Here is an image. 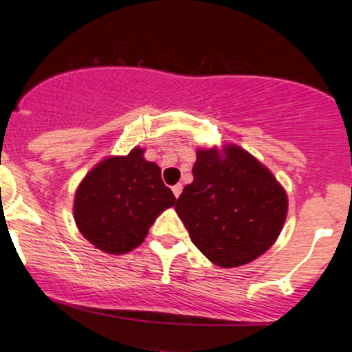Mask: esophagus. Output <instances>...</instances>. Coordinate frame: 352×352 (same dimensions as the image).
Wrapping results in <instances>:
<instances>
[{"instance_id": "1", "label": "esophagus", "mask_w": 352, "mask_h": 352, "mask_svg": "<svg viewBox=\"0 0 352 352\" xmlns=\"http://www.w3.org/2000/svg\"><path fill=\"white\" fill-rule=\"evenodd\" d=\"M172 192H173V195H175V199H179L180 194H182V185H180V184L173 185V187H172Z\"/></svg>"}]
</instances>
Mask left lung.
<instances>
[{
  "label": "left lung",
  "mask_w": 352,
  "mask_h": 352,
  "mask_svg": "<svg viewBox=\"0 0 352 352\" xmlns=\"http://www.w3.org/2000/svg\"><path fill=\"white\" fill-rule=\"evenodd\" d=\"M175 212L197 249L219 267L252 262L276 242L287 195L267 167L237 145L200 148Z\"/></svg>",
  "instance_id": "left-lung-1"
}]
</instances>
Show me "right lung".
Listing matches in <instances>:
<instances>
[{"label": "right lung", "instance_id": "1", "mask_svg": "<svg viewBox=\"0 0 352 352\" xmlns=\"http://www.w3.org/2000/svg\"><path fill=\"white\" fill-rule=\"evenodd\" d=\"M160 173L138 146L125 157L100 162L75 194L73 215L83 237L113 256L140 245L158 215L175 204Z\"/></svg>", "mask_w": 352, "mask_h": 352}]
</instances>
